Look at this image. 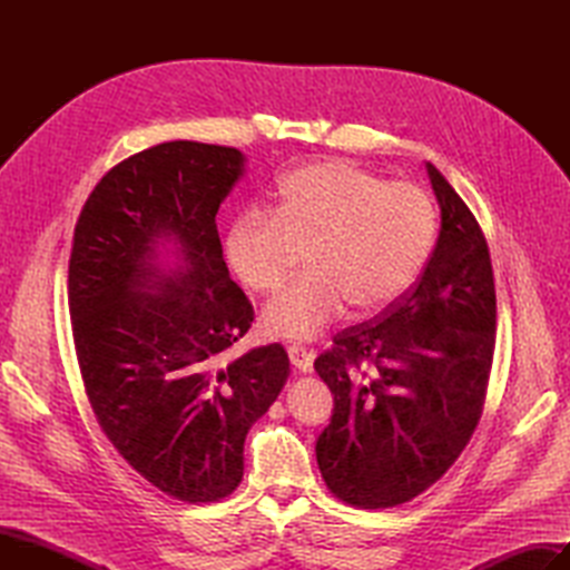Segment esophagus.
<instances>
[{
    "instance_id": "1",
    "label": "esophagus",
    "mask_w": 570,
    "mask_h": 570,
    "mask_svg": "<svg viewBox=\"0 0 570 570\" xmlns=\"http://www.w3.org/2000/svg\"><path fill=\"white\" fill-rule=\"evenodd\" d=\"M287 354H289L292 366H295L299 373H312V368H314V352L312 350L302 347V344H292Z\"/></svg>"
}]
</instances>
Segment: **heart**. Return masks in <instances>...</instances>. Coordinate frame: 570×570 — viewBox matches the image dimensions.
Instances as JSON below:
<instances>
[{"label": "heart", "instance_id": "1", "mask_svg": "<svg viewBox=\"0 0 570 570\" xmlns=\"http://www.w3.org/2000/svg\"><path fill=\"white\" fill-rule=\"evenodd\" d=\"M435 239L438 212L423 187L331 159L285 176L273 214L239 216L226 256L249 289L271 295L306 252L308 273L266 306L262 327L268 337L312 340L347 304L356 316H375L400 302Z\"/></svg>", "mask_w": 570, "mask_h": 570}]
</instances>
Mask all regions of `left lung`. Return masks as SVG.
I'll return each instance as SVG.
<instances>
[{
    "mask_svg": "<svg viewBox=\"0 0 570 570\" xmlns=\"http://www.w3.org/2000/svg\"><path fill=\"white\" fill-rule=\"evenodd\" d=\"M442 212L438 245L406 295L344 327L314 368L335 394L316 442L318 469L340 502L392 509L450 471L485 406L497 295L485 233L428 164Z\"/></svg>",
    "mask_w": 570,
    "mask_h": 570,
    "instance_id": "obj_1",
    "label": "left lung"
}]
</instances>
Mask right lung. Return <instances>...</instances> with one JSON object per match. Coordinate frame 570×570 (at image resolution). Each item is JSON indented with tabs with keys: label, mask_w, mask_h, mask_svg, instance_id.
Instances as JSON below:
<instances>
[{
	"label": "right lung",
	"mask_w": 570,
	"mask_h": 570,
	"mask_svg": "<svg viewBox=\"0 0 570 570\" xmlns=\"http://www.w3.org/2000/svg\"><path fill=\"white\" fill-rule=\"evenodd\" d=\"M235 147L176 140L116 164L85 202L68 262L76 356L95 419L151 488L187 504L230 497L249 428L289 375L283 344L243 356L254 308L216 230L243 176ZM164 242L177 268L158 266Z\"/></svg>",
	"instance_id": "obj_1"
}]
</instances>
